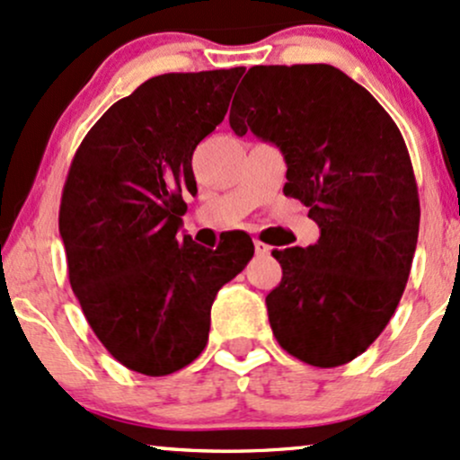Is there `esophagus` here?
Here are the masks:
<instances>
[{
  "instance_id": "34e87169",
  "label": "esophagus",
  "mask_w": 460,
  "mask_h": 460,
  "mask_svg": "<svg viewBox=\"0 0 460 460\" xmlns=\"http://www.w3.org/2000/svg\"><path fill=\"white\" fill-rule=\"evenodd\" d=\"M254 250H256V256H270L271 247L267 245V243H262V241L254 239Z\"/></svg>"
}]
</instances>
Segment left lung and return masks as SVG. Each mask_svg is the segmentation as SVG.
Segmentation results:
<instances>
[{
    "label": "left lung",
    "instance_id": "1",
    "mask_svg": "<svg viewBox=\"0 0 460 460\" xmlns=\"http://www.w3.org/2000/svg\"><path fill=\"white\" fill-rule=\"evenodd\" d=\"M230 128L280 147L285 195L306 204L314 245L273 250V337L313 367L360 356L394 317L409 280L420 195L404 138L367 89L330 65L247 71Z\"/></svg>",
    "mask_w": 460,
    "mask_h": 460
}]
</instances>
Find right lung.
I'll return each instance as SVG.
<instances>
[{"label":"right lung","instance_id":"obj_1","mask_svg":"<svg viewBox=\"0 0 460 460\" xmlns=\"http://www.w3.org/2000/svg\"><path fill=\"white\" fill-rule=\"evenodd\" d=\"M243 66L163 74L112 104L77 147L60 199L69 282L123 367L167 376L208 341L217 291L250 262L236 232L217 250L180 236L193 158L224 121Z\"/></svg>","mask_w":460,"mask_h":460}]
</instances>
